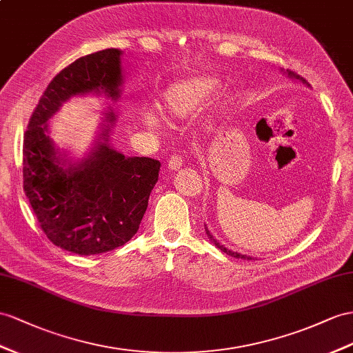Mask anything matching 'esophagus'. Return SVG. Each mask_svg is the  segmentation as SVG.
<instances>
[{
    "label": "esophagus",
    "instance_id": "esophagus-1",
    "mask_svg": "<svg viewBox=\"0 0 353 353\" xmlns=\"http://www.w3.org/2000/svg\"><path fill=\"white\" fill-rule=\"evenodd\" d=\"M182 164H183L182 157L177 155V153H174V155L170 157L167 165H168V170H170V171H176V170H179L180 167H182Z\"/></svg>",
    "mask_w": 353,
    "mask_h": 353
}]
</instances>
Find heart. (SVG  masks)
I'll return each mask as SVG.
<instances>
[{"instance_id": "b5f03b06", "label": "heart", "mask_w": 353, "mask_h": 353, "mask_svg": "<svg viewBox=\"0 0 353 353\" xmlns=\"http://www.w3.org/2000/svg\"><path fill=\"white\" fill-rule=\"evenodd\" d=\"M216 88V80L212 77H194L170 86L161 97L159 107L162 113L170 117H186L192 114ZM144 122L149 126H157L155 116H146Z\"/></svg>"}]
</instances>
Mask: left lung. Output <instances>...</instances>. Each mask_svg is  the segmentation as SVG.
Instances as JSON below:
<instances>
[{
  "label": "left lung",
  "instance_id": "1",
  "mask_svg": "<svg viewBox=\"0 0 353 353\" xmlns=\"http://www.w3.org/2000/svg\"><path fill=\"white\" fill-rule=\"evenodd\" d=\"M286 73H288V76L289 77H292V79H296V80H300V82H303V83H307L305 82V80L301 77V76H298L296 73H294V71H289V70H286ZM205 232H207V236H209V239L214 243V246L216 248H219L222 252H225V254H227V255H230V256H234V258H241V259H252V256H246V255H240V254H237V252H232V250H228L227 248H223L222 245H219V243L218 241H216L214 239H213V236H212V234L209 232V230H207L205 228Z\"/></svg>",
  "mask_w": 353,
  "mask_h": 353
}]
</instances>
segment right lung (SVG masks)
<instances>
[{
	"label": "right lung",
	"instance_id": "add662e5",
	"mask_svg": "<svg viewBox=\"0 0 353 353\" xmlns=\"http://www.w3.org/2000/svg\"><path fill=\"white\" fill-rule=\"evenodd\" d=\"M119 49H105L76 59L53 77L32 112L23 135V191L43 232L53 245L77 255H98L123 246L139 231L149 195L158 182L161 162L126 158L103 141L77 164L53 146L48 121L76 95L104 92L119 98ZM107 113V122H114Z\"/></svg>",
	"mask_w": 353,
	"mask_h": 353
}]
</instances>
